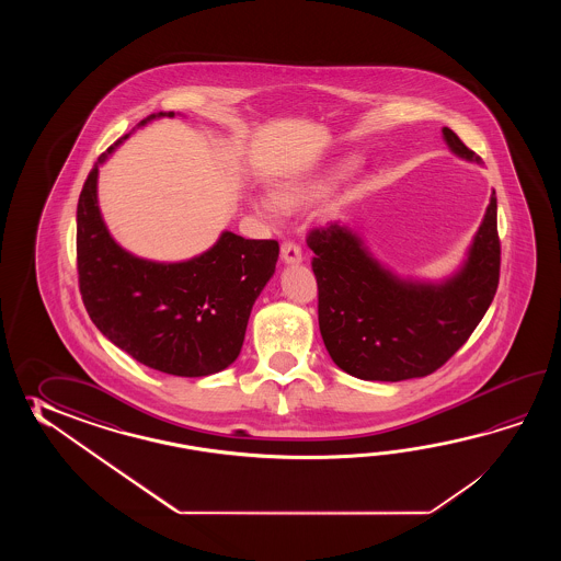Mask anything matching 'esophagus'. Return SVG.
I'll return each mask as SVG.
<instances>
[{
    "mask_svg": "<svg viewBox=\"0 0 561 561\" xmlns=\"http://www.w3.org/2000/svg\"><path fill=\"white\" fill-rule=\"evenodd\" d=\"M280 256L286 264H298L302 261V251L295 240H285L280 244Z\"/></svg>",
    "mask_w": 561,
    "mask_h": 561,
    "instance_id": "1",
    "label": "esophagus"
}]
</instances>
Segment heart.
Listing matches in <instances>:
<instances>
[{
	"label": "heart",
	"mask_w": 561,
	"mask_h": 561,
	"mask_svg": "<svg viewBox=\"0 0 561 561\" xmlns=\"http://www.w3.org/2000/svg\"><path fill=\"white\" fill-rule=\"evenodd\" d=\"M331 184H333V179L285 180V182L276 184L273 198L271 196L254 198L252 208L256 210V215L263 216L271 222H276L283 210H297V208H305L309 204L317 203L331 188Z\"/></svg>",
	"instance_id": "obj_1"
}]
</instances>
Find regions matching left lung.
<instances>
[{
	"label": "left lung",
	"mask_w": 561,
	"mask_h": 561,
	"mask_svg": "<svg viewBox=\"0 0 561 561\" xmlns=\"http://www.w3.org/2000/svg\"><path fill=\"white\" fill-rule=\"evenodd\" d=\"M443 138L455 154L479 162L454 130L443 128ZM307 244L314 252L324 346L336 367L363 381L435 373L466 345L500 285L495 191L463 268L442 285L397 278L336 222L312 228Z\"/></svg>",
	"instance_id": "8db88e82"
}]
</instances>
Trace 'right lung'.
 <instances>
[{"mask_svg":"<svg viewBox=\"0 0 561 561\" xmlns=\"http://www.w3.org/2000/svg\"><path fill=\"white\" fill-rule=\"evenodd\" d=\"M174 112H158L150 119ZM100 154L78 201V283L100 333L150 369L206 377L239 357L252 305L275 273L276 240L222 232L215 247L186 263H152L110 237L98 208Z\"/></svg>","mask_w":561,"mask_h":561,"instance_id":"obj_1","label":"right lung"}]
</instances>
